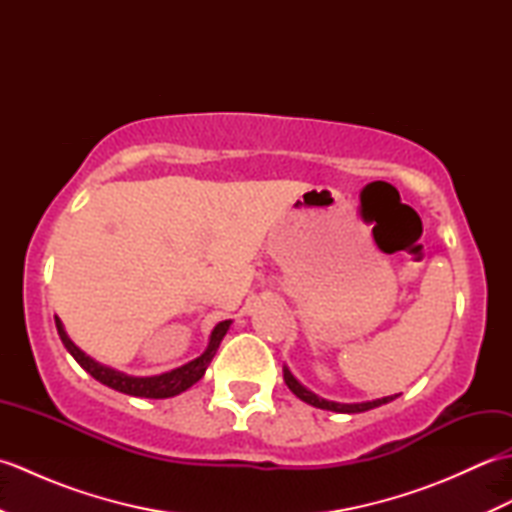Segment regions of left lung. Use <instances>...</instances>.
<instances>
[{
  "mask_svg": "<svg viewBox=\"0 0 512 512\" xmlns=\"http://www.w3.org/2000/svg\"><path fill=\"white\" fill-rule=\"evenodd\" d=\"M284 380H286V385L290 387L292 394L301 398L303 402H308V405L317 407V409H328V411H336V413H361V411L385 405V402H391V400H396L400 396V394H396V396H385V398H378V400H372V402H354V405H343V402H332V400H325V398H319L317 394H312V391H308L295 376L290 374L288 367H284Z\"/></svg>",
  "mask_w": 512,
  "mask_h": 512,
  "instance_id": "left-lung-1",
  "label": "left lung"
}]
</instances>
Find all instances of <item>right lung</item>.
<instances>
[{"label":"right lung","mask_w":512,"mask_h":512,"mask_svg":"<svg viewBox=\"0 0 512 512\" xmlns=\"http://www.w3.org/2000/svg\"><path fill=\"white\" fill-rule=\"evenodd\" d=\"M54 323H57V332L61 336L65 350H68L74 356V361L79 363L85 369V372H88L92 378H96L99 383H103L107 387H112L116 391H123V394H127V396H138V398H171V396L182 394V391H187L191 385L198 383V380L204 376L206 367H209L211 358L215 356L217 347H220L224 334L228 330V325H231V321L217 323L213 334H211L209 347H206V352L195 358V361L182 365L178 369H171V372H167V374L136 378V376L114 372V369L92 361L88 354H83L79 347H76L68 339V334H65L59 317H54Z\"/></svg>","instance_id":"right-lung-1"}]
</instances>
